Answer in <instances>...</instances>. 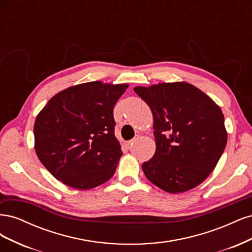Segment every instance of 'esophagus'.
<instances>
[{"mask_svg": "<svg viewBox=\"0 0 252 252\" xmlns=\"http://www.w3.org/2000/svg\"><path fill=\"white\" fill-rule=\"evenodd\" d=\"M136 139H138V138H135V139H133V140H130V141H128V142H127V146H128L129 148H130V147L132 146V144L134 143V141H135Z\"/></svg>", "mask_w": 252, "mask_h": 252, "instance_id": "1", "label": "esophagus"}]
</instances>
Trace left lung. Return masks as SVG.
Wrapping results in <instances>:
<instances>
[{
	"instance_id": "left-lung-1",
	"label": "left lung",
	"mask_w": 252,
	"mask_h": 252,
	"mask_svg": "<svg viewBox=\"0 0 252 252\" xmlns=\"http://www.w3.org/2000/svg\"><path fill=\"white\" fill-rule=\"evenodd\" d=\"M154 116L156 152L142 165L146 178L169 193L188 191L215 170L227 144L224 114L187 82L136 86Z\"/></svg>"
}]
</instances>
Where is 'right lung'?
<instances>
[{
    "label": "right lung",
    "instance_id": "right-lung-1",
    "mask_svg": "<svg viewBox=\"0 0 252 252\" xmlns=\"http://www.w3.org/2000/svg\"><path fill=\"white\" fill-rule=\"evenodd\" d=\"M127 88L101 81L78 84L53 95L37 113L35 154L58 181L87 190L114 174L123 152L114 135L113 107Z\"/></svg>",
    "mask_w": 252,
    "mask_h": 252
}]
</instances>
